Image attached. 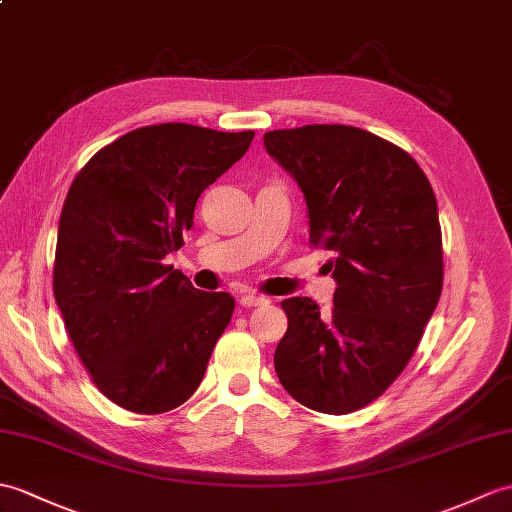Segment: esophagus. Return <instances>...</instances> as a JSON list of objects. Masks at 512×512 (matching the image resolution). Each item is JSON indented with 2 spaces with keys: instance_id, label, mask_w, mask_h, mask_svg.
<instances>
[{
  "instance_id": "34e87169",
  "label": "esophagus",
  "mask_w": 512,
  "mask_h": 512,
  "mask_svg": "<svg viewBox=\"0 0 512 512\" xmlns=\"http://www.w3.org/2000/svg\"><path fill=\"white\" fill-rule=\"evenodd\" d=\"M264 303H268L266 296H259L255 292H244L240 296V305L242 307H257V305H264Z\"/></svg>"
}]
</instances>
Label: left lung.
Listing matches in <instances>:
<instances>
[{"label":"left lung","instance_id":"8db88e82","mask_svg":"<svg viewBox=\"0 0 512 512\" xmlns=\"http://www.w3.org/2000/svg\"><path fill=\"white\" fill-rule=\"evenodd\" d=\"M264 146L299 183L310 244L329 253L338 283L327 314L307 296L281 301L275 371L303 406L349 414L401 375L441 299L436 196L406 150L362 128L270 130Z\"/></svg>","mask_w":512,"mask_h":512}]
</instances>
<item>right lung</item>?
I'll return each instance as SVG.
<instances>
[{"label": "right lung", "mask_w": 512, "mask_h": 512, "mask_svg": "<svg viewBox=\"0 0 512 512\" xmlns=\"http://www.w3.org/2000/svg\"><path fill=\"white\" fill-rule=\"evenodd\" d=\"M253 137L176 122L144 126L95 152L71 183L58 222L54 299L93 384L117 406L168 412L205 377L235 301L196 290L163 257L183 246L200 194Z\"/></svg>", "instance_id": "1"}]
</instances>
